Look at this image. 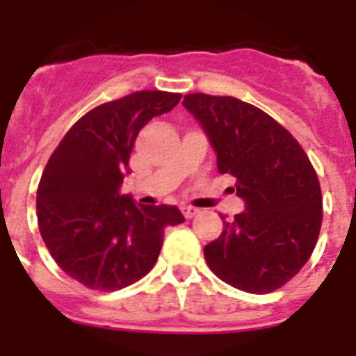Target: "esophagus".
<instances>
[{
    "mask_svg": "<svg viewBox=\"0 0 356 356\" xmlns=\"http://www.w3.org/2000/svg\"><path fill=\"white\" fill-rule=\"evenodd\" d=\"M181 211H183V216L186 218V220H192V218H195L200 214V209H195V207H183Z\"/></svg>",
    "mask_w": 356,
    "mask_h": 356,
    "instance_id": "34e87169",
    "label": "esophagus"
}]
</instances>
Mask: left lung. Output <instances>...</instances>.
I'll use <instances>...</instances> for the list:
<instances>
[{"mask_svg": "<svg viewBox=\"0 0 356 356\" xmlns=\"http://www.w3.org/2000/svg\"><path fill=\"white\" fill-rule=\"evenodd\" d=\"M183 105L205 129L218 172L236 179V195L245 201V211L205 245L207 264L238 290L273 292L307 264L320 236L316 170L298 140L251 103L188 94Z\"/></svg>", "mask_w": 356, "mask_h": 356, "instance_id": "left-lung-1", "label": "left lung"}]
</instances>
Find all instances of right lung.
<instances>
[{"label": "right lung", "instance_id": "1", "mask_svg": "<svg viewBox=\"0 0 356 356\" xmlns=\"http://www.w3.org/2000/svg\"><path fill=\"white\" fill-rule=\"evenodd\" d=\"M181 94L140 90L103 103L72 125L36 192L42 240L58 268L92 290L114 292L149 273L177 207L136 205L120 194L140 129L170 113Z\"/></svg>", "mask_w": 356, "mask_h": 356}]
</instances>
